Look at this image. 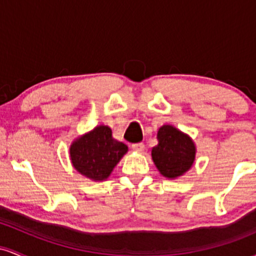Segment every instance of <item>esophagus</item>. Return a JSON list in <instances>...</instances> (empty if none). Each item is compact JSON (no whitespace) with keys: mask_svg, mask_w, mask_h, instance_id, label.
<instances>
[{"mask_svg":"<svg viewBox=\"0 0 256 256\" xmlns=\"http://www.w3.org/2000/svg\"><path fill=\"white\" fill-rule=\"evenodd\" d=\"M132 149L134 152H143L144 150V144L143 143H134V144H132Z\"/></svg>","mask_w":256,"mask_h":256,"instance_id":"34e87169","label":"esophagus"}]
</instances>
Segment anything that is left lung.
I'll return each instance as SVG.
<instances>
[{
    "label": "left lung",
    "instance_id": "8db88e82",
    "mask_svg": "<svg viewBox=\"0 0 256 256\" xmlns=\"http://www.w3.org/2000/svg\"><path fill=\"white\" fill-rule=\"evenodd\" d=\"M158 146L152 149V158L164 177L178 178L192 168L196 146L188 134L172 125H164L158 131Z\"/></svg>",
    "mask_w": 256,
    "mask_h": 256
}]
</instances>
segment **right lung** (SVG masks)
<instances>
[{"instance_id":"add662e5","label":"right lung","mask_w":256,"mask_h":256,"mask_svg":"<svg viewBox=\"0 0 256 256\" xmlns=\"http://www.w3.org/2000/svg\"><path fill=\"white\" fill-rule=\"evenodd\" d=\"M126 152L128 146L114 140L104 125L78 137L70 148L73 167L91 180L107 179Z\"/></svg>"}]
</instances>
